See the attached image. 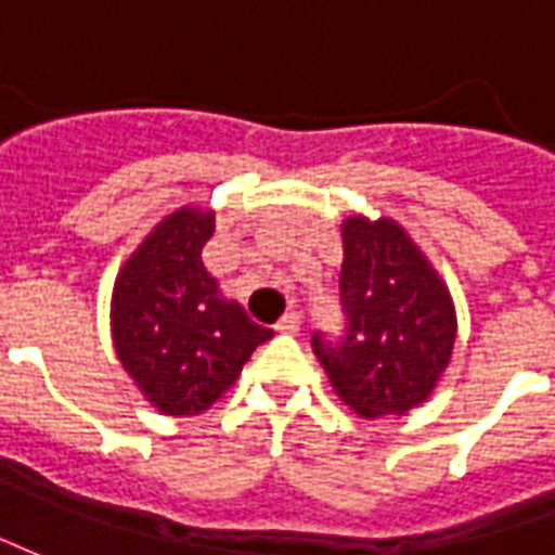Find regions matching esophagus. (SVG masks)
Masks as SVG:
<instances>
[{
	"label": "esophagus",
	"mask_w": 555,
	"mask_h": 555,
	"mask_svg": "<svg viewBox=\"0 0 555 555\" xmlns=\"http://www.w3.org/2000/svg\"><path fill=\"white\" fill-rule=\"evenodd\" d=\"M274 331H278V334H298V331H301V317H298L295 310L283 313L281 322L274 325Z\"/></svg>",
	"instance_id": "34e87169"
}]
</instances>
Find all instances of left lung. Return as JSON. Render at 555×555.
<instances>
[{
  "instance_id": "8db88e82",
  "label": "left lung",
  "mask_w": 555,
  "mask_h": 555,
  "mask_svg": "<svg viewBox=\"0 0 555 555\" xmlns=\"http://www.w3.org/2000/svg\"><path fill=\"white\" fill-rule=\"evenodd\" d=\"M339 230L346 334L339 343L313 334V351L343 405L363 420L402 416L449 366L459 334L452 295L393 218L349 216Z\"/></svg>"
}]
</instances>
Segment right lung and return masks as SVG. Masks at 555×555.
Instances as JSON below:
<instances>
[{"label":"right lung","instance_id":"obj_1","mask_svg":"<svg viewBox=\"0 0 555 555\" xmlns=\"http://www.w3.org/2000/svg\"><path fill=\"white\" fill-rule=\"evenodd\" d=\"M212 233V209H173L129 254L112 289L117 361L165 416L209 411L274 334L250 322L206 272L201 254Z\"/></svg>","mask_w":555,"mask_h":555}]
</instances>
